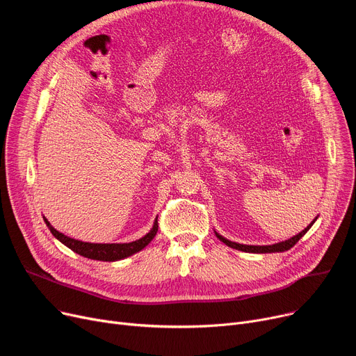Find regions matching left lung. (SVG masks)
I'll return each instance as SVG.
<instances>
[{
  "label": "left lung",
  "instance_id": "1",
  "mask_svg": "<svg viewBox=\"0 0 356 356\" xmlns=\"http://www.w3.org/2000/svg\"><path fill=\"white\" fill-rule=\"evenodd\" d=\"M317 219V218H316ZM314 219V220H316ZM314 220L310 223V225L307 228H305L300 234H297L296 236L287 239V241H283V242H278V244H273V245H244V244H236V242H232V241H228L227 238H223L222 235H219L218 232L216 236L223 242V244H227L228 247L231 248H235V250H239V251H244V252H254V254H266V252H283V251H287L290 250L291 247L296 245V242H298V239H300L302 236H305V234L312 228V225L314 223Z\"/></svg>",
  "mask_w": 356,
  "mask_h": 356
}]
</instances>
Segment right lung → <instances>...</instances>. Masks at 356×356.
<instances>
[{"mask_svg": "<svg viewBox=\"0 0 356 356\" xmlns=\"http://www.w3.org/2000/svg\"><path fill=\"white\" fill-rule=\"evenodd\" d=\"M44 222L49 227L50 232L54 235V238H58L62 244H65L73 252H76L82 257L90 258V259H98V261H118V259L133 255V254L141 251L143 248H145L149 242L153 241V238L156 236V234L159 231V222L156 219L152 231L137 241L128 242V244H90V242H82L78 239H73V238L63 235L59 231H56L46 218H44Z\"/></svg>", "mask_w": 356, "mask_h": 356, "instance_id": "add662e5", "label": "right lung"}]
</instances>
